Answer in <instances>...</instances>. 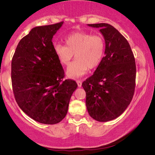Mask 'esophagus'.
<instances>
[{
	"label": "esophagus",
	"instance_id": "esophagus-1",
	"mask_svg": "<svg viewBox=\"0 0 155 155\" xmlns=\"http://www.w3.org/2000/svg\"><path fill=\"white\" fill-rule=\"evenodd\" d=\"M77 83H78V86L80 87L82 86V81H80V80H77Z\"/></svg>",
	"mask_w": 155,
	"mask_h": 155
}]
</instances>
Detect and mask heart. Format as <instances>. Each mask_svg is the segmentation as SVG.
Instances as JSON below:
<instances>
[{"label":"heart","instance_id":"b5f03b06","mask_svg":"<svg viewBox=\"0 0 155 155\" xmlns=\"http://www.w3.org/2000/svg\"><path fill=\"white\" fill-rule=\"evenodd\" d=\"M66 46L56 44L54 50L59 62L68 66L73 60L76 61L68 68L69 78H78L85 75L88 69H94L102 61L105 42L100 35H92L86 32H75L65 38Z\"/></svg>","mask_w":155,"mask_h":155}]
</instances>
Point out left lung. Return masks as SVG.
Returning <instances> with one entry per match:
<instances>
[{
    "instance_id": "obj_1",
    "label": "left lung",
    "mask_w": 155,
    "mask_h": 155,
    "mask_svg": "<svg viewBox=\"0 0 155 155\" xmlns=\"http://www.w3.org/2000/svg\"><path fill=\"white\" fill-rule=\"evenodd\" d=\"M99 28L105 41V56L93 75L82 82L90 116L99 122L118 118L130 104L135 92L136 66L130 44L107 23L87 25Z\"/></svg>"
}]
</instances>
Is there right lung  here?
I'll return each mask as SVG.
<instances>
[{
	"label": "right lung",
	"instance_id": "1",
	"mask_svg": "<svg viewBox=\"0 0 155 155\" xmlns=\"http://www.w3.org/2000/svg\"><path fill=\"white\" fill-rule=\"evenodd\" d=\"M63 22L34 27L19 42L11 63L15 98L36 121L56 124L66 116L78 84L63 80L64 71L54 53L52 39Z\"/></svg>",
	"mask_w": 155,
	"mask_h": 155
}]
</instances>
